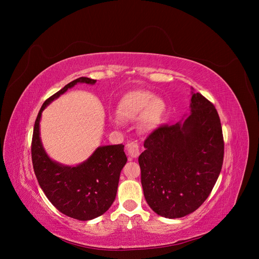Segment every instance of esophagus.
I'll list each match as a JSON object with an SVG mask.
<instances>
[{"mask_svg":"<svg viewBox=\"0 0 259 259\" xmlns=\"http://www.w3.org/2000/svg\"><path fill=\"white\" fill-rule=\"evenodd\" d=\"M126 149H127V152H128L129 156H131L132 158H137L140 155V146L137 142H134V141L128 142Z\"/></svg>","mask_w":259,"mask_h":259,"instance_id":"1","label":"esophagus"}]
</instances>
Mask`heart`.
Wrapping results in <instances>:
<instances>
[{
  "label": "heart",
  "mask_w": 259,
  "mask_h": 259,
  "mask_svg": "<svg viewBox=\"0 0 259 259\" xmlns=\"http://www.w3.org/2000/svg\"><path fill=\"white\" fill-rule=\"evenodd\" d=\"M165 110V102L145 90L129 92L120 100L117 108L119 116L124 119L133 120L141 116V126L146 130L159 124ZM113 121L117 124V119Z\"/></svg>",
  "instance_id": "b5f03b06"
}]
</instances>
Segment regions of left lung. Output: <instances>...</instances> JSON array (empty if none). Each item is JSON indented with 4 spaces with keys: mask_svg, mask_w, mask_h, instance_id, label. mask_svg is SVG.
I'll return each instance as SVG.
<instances>
[{
    "mask_svg": "<svg viewBox=\"0 0 259 259\" xmlns=\"http://www.w3.org/2000/svg\"><path fill=\"white\" fill-rule=\"evenodd\" d=\"M190 114L148 135L140 155L146 201L156 214L180 219L210 195L224 161L221 118L214 105L192 92Z\"/></svg>",
    "mask_w": 259,
    "mask_h": 259,
    "instance_id": "left-lung-1",
    "label": "left lung"
}]
</instances>
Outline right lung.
<instances>
[{"instance_id": "add662e5", "label": "right lung", "mask_w": 259, "mask_h": 259, "mask_svg": "<svg viewBox=\"0 0 259 259\" xmlns=\"http://www.w3.org/2000/svg\"><path fill=\"white\" fill-rule=\"evenodd\" d=\"M97 79L78 77L47 99L36 116L31 157L33 170L45 195L63 214L78 221H90L104 214L113 203L119 174L127 162L124 145L99 147L78 166L69 167L49 158L39 138V119L47 105L77 83L95 84Z\"/></svg>"}]
</instances>
